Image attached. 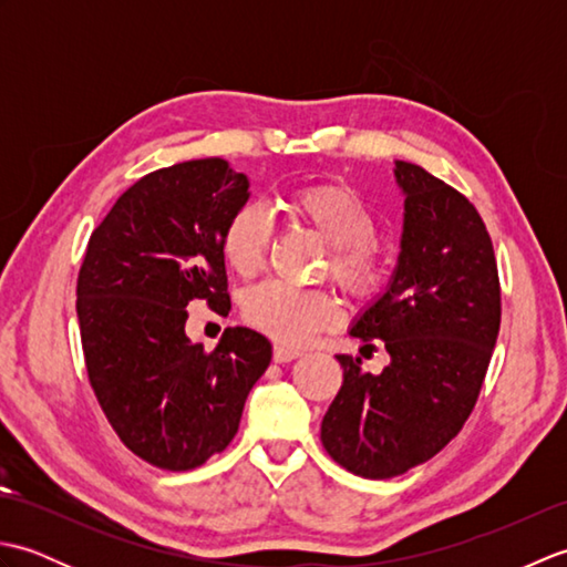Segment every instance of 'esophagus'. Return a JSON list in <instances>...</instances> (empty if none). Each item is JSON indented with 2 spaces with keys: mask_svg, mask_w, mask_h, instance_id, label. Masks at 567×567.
Wrapping results in <instances>:
<instances>
[{
  "mask_svg": "<svg viewBox=\"0 0 567 567\" xmlns=\"http://www.w3.org/2000/svg\"><path fill=\"white\" fill-rule=\"evenodd\" d=\"M302 353L299 351H295V348H290V346H282V343H277L275 348H272V358H275V363H292L295 358H299Z\"/></svg>",
  "mask_w": 567,
  "mask_h": 567,
  "instance_id": "esophagus-1",
  "label": "esophagus"
}]
</instances>
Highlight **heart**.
Masks as SVG:
<instances>
[{
	"label": "heart",
	"instance_id": "obj_1",
	"mask_svg": "<svg viewBox=\"0 0 567 567\" xmlns=\"http://www.w3.org/2000/svg\"><path fill=\"white\" fill-rule=\"evenodd\" d=\"M285 212L329 244L323 272H331L346 295L358 302L375 299L390 282V256L378 244L375 212L343 179H311L285 192ZM272 244L270 214L260 204L234 209L221 228L219 248L228 268L240 277L262 270ZM240 315L252 329L282 346H305L319 331L336 327L339 302L327 290H299L262 282L246 292Z\"/></svg>",
	"mask_w": 567,
	"mask_h": 567
}]
</instances>
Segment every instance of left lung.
Returning <instances> with one entry per match:
<instances>
[{
  "mask_svg": "<svg viewBox=\"0 0 567 567\" xmlns=\"http://www.w3.org/2000/svg\"><path fill=\"white\" fill-rule=\"evenodd\" d=\"M404 199L400 262L390 290L353 323L390 365L370 375L339 355L343 384L321 443L353 475L388 480L426 463L457 436L483 390L502 321L495 248L465 195L424 167L396 161Z\"/></svg>",
  "mask_w": 567,
  "mask_h": 567,
  "instance_id": "obj_1",
  "label": "left lung"
}]
</instances>
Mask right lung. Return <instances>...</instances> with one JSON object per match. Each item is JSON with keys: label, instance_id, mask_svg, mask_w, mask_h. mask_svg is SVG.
Returning <instances> with one entry per match:
<instances>
[{"label": "right lung", "instance_id": "right-lung-1", "mask_svg": "<svg viewBox=\"0 0 567 567\" xmlns=\"http://www.w3.org/2000/svg\"><path fill=\"white\" fill-rule=\"evenodd\" d=\"M248 177L221 158L143 175L94 228L78 275L84 365L116 436L163 470H192L238 431L270 341L226 329L214 351L189 343L187 305L228 315L221 228Z\"/></svg>", "mask_w": 567, "mask_h": 567}]
</instances>
